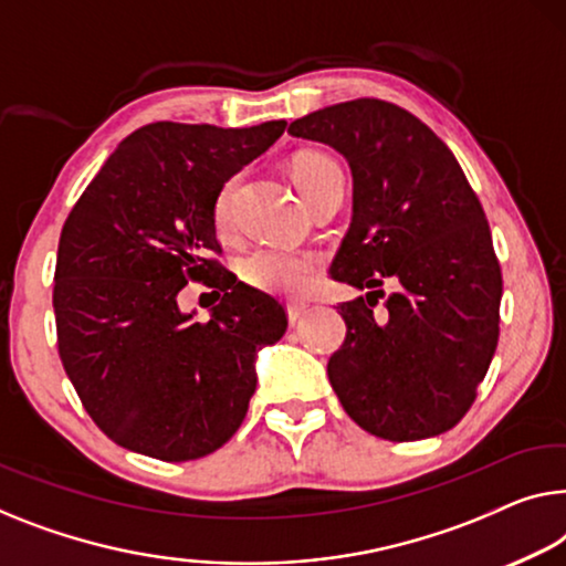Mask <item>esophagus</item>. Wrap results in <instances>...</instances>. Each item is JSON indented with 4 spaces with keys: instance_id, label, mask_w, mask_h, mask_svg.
<instances>
[{
    "instance_id": "34e87169",
    "label": "esophagus",
    "mask_w": 566,
    "mask_h": 566,
    "mask_svg": "<svg viewBox=\"0 0 566 566\" xmlns=\"http://www.w3.org/2000/svg\"><path fill=\"white\" fill-rule=\"evenodd\" d=\"M307 305H300V302H292V305H286V315H290V323H300L302 317H305Z\"/></svg>"
}]
</instances>
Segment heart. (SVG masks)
I'll list each match as a JSON object with an SVG mask.
<instances>
[{
    "instance_id": "obj_1",
    "label": "heart",
    "mask_w": 566,
    "mask_h": 566,
    "mask_svg": "<svg viewBox=\"0 0 566 566\" xmlns=\"http://www.w3.org/2000/svg\"><path fill=\"white\" fill-rule=\"evenodd\" d=\"M327 170H337V165L331 157L317 155V151H305V155L294 159L292 172L302 196H305L307 185L315 180L317 175H323ZM233 192L235 180H229L213 202V218L218 229H226V226L231 223ZM315 272L317 256L305 254V251H290L280 247H259L241 261L243 282L256 286L261 292L282 294V297H300V294H305L312 280H315Z\"/></svg>"
}]
</instances>
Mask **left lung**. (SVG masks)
<instances>
[{
	"label": "left lung",
	"mask_w": 566,
	"mask_h": 566,
	"mask_svg": "<svg viewBox=\"0 0 566 566\" xmlns=\"http://www.w3.org/2000/svg\"><path fill=\"white\" fill-rule=\"evenodd\" d=\"M292 137L345 157L353 218L333 280L348 333L327 378L348 417L391 442L452 429L499 345L501 264L483 206L450 147L389 101L356 98L292 122ZM395 292L376 311L380 286Z\"/></svg>",
	"instance_id": "left-lung-1"
}]
</instances>
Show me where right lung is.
<instances>
[{"instance_id": "obj_1", "label": "right lung", "mask_w": 566, "mask_h": 566, "mask_svg": "<svg viewBox=\"0 0 566 566\" xmlns=\"http://www.w3.org/2000/svg\"><path fill=\"white\" fill-rule=\"evenodd\" d=\"M284 126H142L67 216L53 290L57 350L91 419L126 450L198 460L247 417L256 353L284 335L286 315L210 259L221 254L213 202ZM188 281L224 292L206 324L176 305Z\"/></svg>"}]
</instances>
